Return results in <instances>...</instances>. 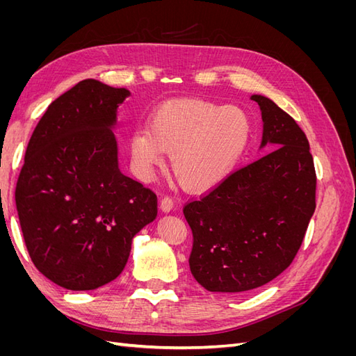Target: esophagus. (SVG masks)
Listing matches in <instances>:
<instances>
[{
	"instance_id": "1",
	"label": "esophagus",
	"mask_w": 356,
	"mask_h": 356,
	"mask_svg": "<svg viewBox=\"0 0 356 356\" xmlns=\"http://www.w3.org/2000/svg\"><path fill=\"white\" fill-rule=\"evenodd\" d=\"M172 208H174V199L169 197V196L161 197V200H160V209L163 211V212H170Z\"/></svg>"
}]
</instances>
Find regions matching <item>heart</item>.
I'll list each match as a JSON object with an SVG mask.
<instances>
[{
	"label": "heart",
	"mask_w": 356,
	"mask_h": 356,
	"mask_svg": "<svg viewBox=\"0 0 356 356\" xmlns=\"http://www.w3.org/2000/svg\"><path fill=\"white\" fill-rule=\"evenodd\" d=\"M252 135V118L239 106L184 99L160 105L129 144L139 178L148 179L170 153V170L181 184L204 191L232 174Z\"/></svg>",
	"instance_id": "heart-1"
}]
</instances>
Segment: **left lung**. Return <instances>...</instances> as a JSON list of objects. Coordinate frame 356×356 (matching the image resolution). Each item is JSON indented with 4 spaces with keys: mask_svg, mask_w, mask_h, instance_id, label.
<instances>
[{
    "mask_svg": "<svg viewBox=\"0 0 356 356\" xmlns=\"http://www.w3.org/2000/svg\"><path fill=\"white\" fill-rule=\"evenodd\" d=\"M252 101L264 123L261 147L272 144V152L182 209L193 233L191 275L212 293H243L281 275L316 208V172L305 132L266 96Z\"/></svg>",
    "mask_w": 356,
    "mask_h": 356,
    "instance_id": "obj_1",
    "label": "left lung"
}]
</instances>
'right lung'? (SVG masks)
I'll return each mask as SVG.
<instances>
[{"mask_svg": "<svg viewBox=\"0 0 356 356\" xmlns=\"http://www.w3.org/2000/svg\"><path fill=\"white\" fill-rule=\"evenodd\" d=\"M129 96L83 80L53 101L35 126L16 184V208L32 263L71 291L123 272L134 236L157 217L156 193L123 175L111 132Z\"/></svg>", "mask_w": 356, "mask_h": 356, "instance_id": "add662e5", "label": "right lung"}]
</instances>
